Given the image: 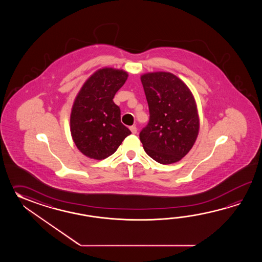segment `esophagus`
Instances as JSON below:
<instances>
[{"label":"esophagus","mask_w":262,"mask_h":262,"mask_svg":"<svg viewBox=\"0 0 262 262\" xmlns=\"http://www.w3.org/2000/svg\"><path fill=\"white\" fill-rule=\"evenodd\" d=\"M129 129L131 130V132H132V134H137V132H138V129H137V127L136 126H130L129 127Z\"/></svg>","instance_id":"1"}]
</instances>
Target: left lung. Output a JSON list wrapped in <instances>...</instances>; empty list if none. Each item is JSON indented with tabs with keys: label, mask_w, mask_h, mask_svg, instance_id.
<instances>
[{
	"label": "left lung",
	"mask_w": 262,
	"mask_h": 262,
	"mask_svg": "<svg viewBox=\"0 0 262 262\" xmlns=\"http://www.w3.org/2000/svg\"><path fill=\"white\" fill-rule=\"evenodd\" d=\"M141 82L149 106V123L139 133L148 156L167 165L191 150L199 134L195 99L185 84L171 73H148Z\"/></svg>",
	"instance_id": "obj_1"
}]
</instances>
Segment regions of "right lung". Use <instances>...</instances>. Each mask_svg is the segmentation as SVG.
I'll list each match as a JSON object with an SVG mask.
<instances>
[{
    "label": "right lung",
    "mask_w": 262,
    "mask_h": 262,
    "mask_svg": "<svg viewBox=\"0 0 262 262\" xmlns=\"http://www.w3.org/2000/svg\"><path fill=\"white\" fill-rule=\"evenodd\" d=\"M127 73L103 68L90 77L73 105V140L84 156L102 160L113 155L131 134L121 123L120 107L113 98L127 79Z\"/></svg>",
    "instance_id": "right-lung-1"
}]
</instances>
